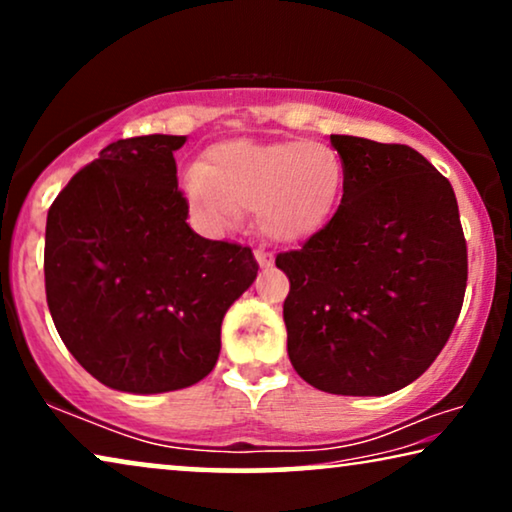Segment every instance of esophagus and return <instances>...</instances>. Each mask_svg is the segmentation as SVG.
<instances>
[{
	"label": "esophagus",
	"mask_w": 512,
	"mask_h": 512,
	"mask_svg": "<svg viewBox=\"0 0 512 512\" xmlns=\"http://www.w3.org/2000/svg\"><path fill=\"white\" fill-rule=\"evenodd\" d=\"M254 254H256V261L261 263V265H270L272 263V254H270V251H265L263 247H258Z\"/></svg>",
	"instance_id": "obj_1"
}]
</instances>
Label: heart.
Returning <instances> with one entry per match:
<instances>
[{"mask_svg": "<svg viewBox=\"0 0 512 512\" xmlns=\"http://www.w3.org/2000/svg\"><path fill=\"white\" fill-rule=\"evenodd\" d=\"M342 160L324 142L249 139L216 144L205 165L188 167L181 188L198 221L226 230L256 212L258 228L277 242H303L326 226L338 205Z\"/></svg>", "mask_w": 512, "mask_h": 512, "instance_id": "b5f03b06", "label": "heart"}]
</instances>
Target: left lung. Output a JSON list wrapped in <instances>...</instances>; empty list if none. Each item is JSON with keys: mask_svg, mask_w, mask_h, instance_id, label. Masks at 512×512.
I'll use <instances>...</instances> for the list:
<instances>
[{"mask_svg": "<svg viewBox=\"0 0 512 512\" xmlns=\"http://www.w3.org/2000/svg\"><path fill=\"white\" fill-rule=\"evenodd\" d=\"M342 202L303 247L277 254L289 277L286 347L307 384L387 396L415 382L450 340L468 254L452 184L405 144L331 135Z\"/></svg>", "mask_w": 512, "mask_h": 512, "instance_id": "left-lung-1", "label": "left lung"}]
</instances>
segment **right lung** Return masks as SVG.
Here are the masks:
<instances>
[{
    "instance_id": "1",
    "label": "right lung",
    "mask_w": 512,
    "mask_h": 512,
    "mask_svg": "<svg viewBox=\"0 0 512 512\" xmlns=\"http://www.w3.org/2000/svg\"><path fill=\"white\" fill-rule=\"evenodd\" d=\"M186 137L104 146L48 209L46 303L95 380L130 394L191 387L212 373L221 321L256 279L249 247L188 226L174 151Z\"/></svg>"
}]
</instances>
